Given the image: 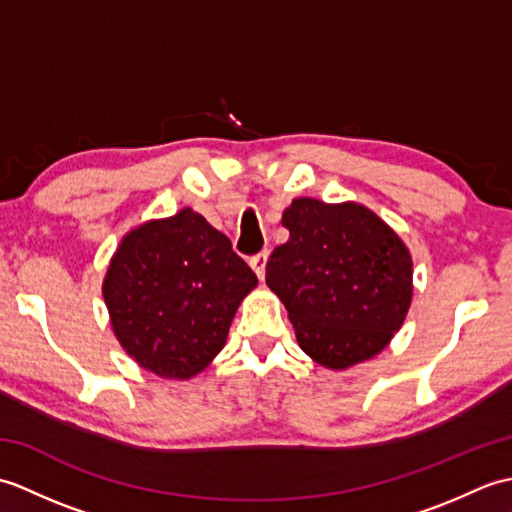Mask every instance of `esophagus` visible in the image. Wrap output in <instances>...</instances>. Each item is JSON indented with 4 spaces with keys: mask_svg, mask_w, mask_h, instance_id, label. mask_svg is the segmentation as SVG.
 <instances>
[{
    "mask_svg": "<svg viewBox=\"0 0 512 512\" xmlns=\"http://www.w3.org/2000/svg\"><path fill=\"white\" fill-rule=\"evenodd\" d=\"M266 262H268V250H262V253L250 257V266H253L259 279H264V275H266Z\"/></svg>",
    "mask_w": 512,
    "mask_h": 512,
    "instance_id": "esophagus-1",
    "label": "esophagus"
}]
</instances>
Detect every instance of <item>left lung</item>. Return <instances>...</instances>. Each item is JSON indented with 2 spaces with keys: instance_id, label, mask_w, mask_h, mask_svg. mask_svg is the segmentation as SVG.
<instances>
[{
  "instance_id": "left-lung-1",
  "label": "left lung",
  "mask_w": 512,
  "mask_h": 512,
  "mask_svg": "<svg viewBox=\"0 0 512 512\" xmlns=\"http://www.w3.org/2000/svg\"><path fill=\"white\" fill-rule=\"evenodd\" d=\"M290 237L266 264L301 350L345 369L372 358L400 330L411 303V257L400 237L361 204L292 202Z\"/></svg>"
}]
</instances>
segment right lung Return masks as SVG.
<instances>
[{"mask_svg":"<svg viewBox=\"0 0 512 512\" xmlns=\"http://www.w3.org/2000/svg\"><path fill=\"white\" fill-rule=\"evenodd\" d=\"M257 275L231 239L182 209L129 233L107 270L103 297L118 341L165 378H189L222 350Z\"/></svg>","mask_w":512,"mask_h":512,"instance_id":"obj_1","label":"right lung"}]
</instances>
